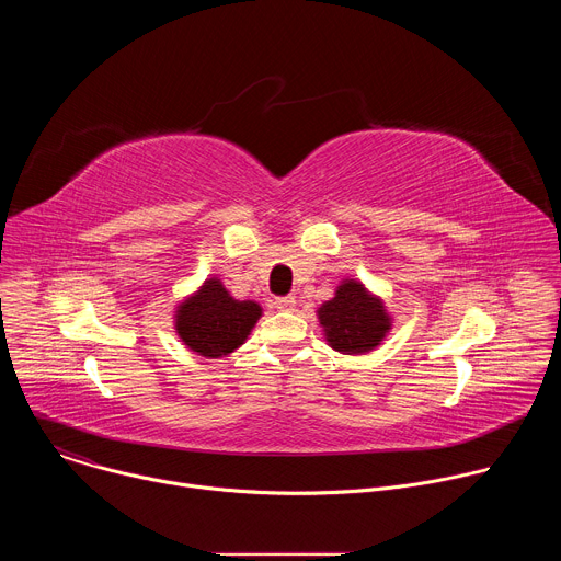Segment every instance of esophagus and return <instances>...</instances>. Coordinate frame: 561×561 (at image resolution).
Returning <instances> with one entry per match:
<instances>
[{"mask_svg": "<svg viewBox=\"0 0 561 561\" xmlns=\"http://www.w3.org/2000/svg\"><path fill=\"white\" fill-rule=\"evenodd\" d=\"M275 308H277V310H293V308H295V297H293V295L275 297Z\"/></svg>", "mask_w": 561, "mask_h": 561, "instance_id": "34e87169", "label": "esophagus"}]
</instances>
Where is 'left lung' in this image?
Wrapping results in <instances>:
<instances>
[{"instance_id":"1","label":"left lung","mask_w":561,"mask_h":561,"mask_svg":"<svg viewBox=\"0 0 561 561\" xmlns=\"http://www.w3.org/2000/svg\"><path fill=\"white\" fill-rule=\"evenodd\" d=\"M319 322L329 344L346 355L375 348L390 327L381 301L370 297L359 282H344L337 295L319 308Z\"/></svg>"}]
</instances>
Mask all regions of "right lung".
Returning a JSON list of instances; mask_svg holds the SVG:
<instances>
[{
    "label": "right lung",
    "instance_id": "obj_1",
    "mask_svg": "<svg viewBox=\"0 0 561 561\" xmlns=\"http://www.w3.org/2000/svg\"><path fill=\"white\" fill-rule=\"evenodd\" d=\"M262 314L255 301L232 299L219 279H208L202 290L178 310L182 342L204 355L221 357L242 346Z\"/></svg>",
    "mask_w": 561,
    "mask_h": 561
}]
</instances>
